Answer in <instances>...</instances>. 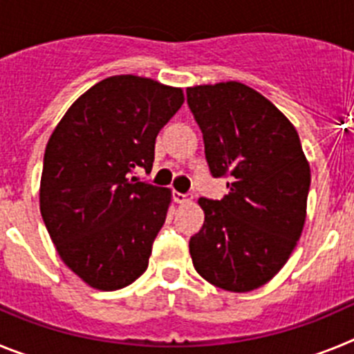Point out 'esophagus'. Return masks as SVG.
I'll return each mask as SVG.
<instances>
[{"label": "esophagus", "instance_id": "obj_1", "mask_svg": "<svg viewBox=\"0 0 354 354\" xmlns=\"http://www.w3.org/2000/svg\"><path fill=\"white\" fill-rule=\"evenodd\" d=\"M193 196L192 195H187V193H179V192H175L174 193V200L177 202V204L184 205V204H189L192 202Z\"/></svg>", "mask_w": 354, "mask_h": 354}]
</instances>
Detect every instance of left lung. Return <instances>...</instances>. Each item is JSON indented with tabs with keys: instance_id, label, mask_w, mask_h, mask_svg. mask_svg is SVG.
<instances>
[{
	"instance_id": "8db88e82",
	"label": "left lung",
	"mask_w": 354,
	"mask_h": 354,
	"mask_svg": "<svg viewBox=\"0 0 354 354\" xmlns=\"http://www.w3.org/2000/svg\"><path fill=\"white\" fill-rule=\"evenodd\" d=\"M186 93L209 170L228 179L221 200L198 198L205 221L189 239L193 266L220 289H259L303 232L310 167L301 142L289 118L246 84H198Z\"/></svg>"
}]
</instances>
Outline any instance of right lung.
Wrapping results in <instances>:
<instances>
[{"mask_svg": "<svg viewBox=\"0 0 354 354\" xmlns=\"http://www.w3.org/2000/svg\"><path fill=\"white\" fill-rule=\"evenodd\" d=\"M183 102L175 86L111 76L76 99L53 131L40 212L62 261L93 289H122L145 273L171 192L131 174L152 170L156 136Z\"/></svg>", "mask_w": 354, "mask_h": 354, "instance_id": "right-lung-1", "label": "right lung"}]
</instances>
